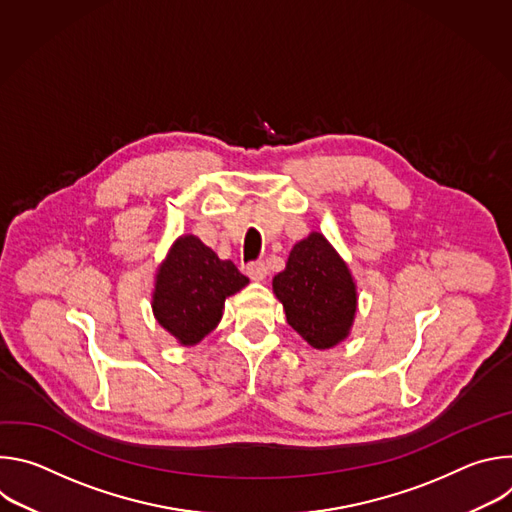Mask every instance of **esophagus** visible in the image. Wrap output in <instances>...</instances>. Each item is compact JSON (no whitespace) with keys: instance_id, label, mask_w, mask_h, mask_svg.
<instances>
[{"instance_id":"34e87169","label":"esophagus","mask_w":512,"mask_h":512,"mask_svg":"<svg viewBox=\"0 0 512 512\" xmlns=\"http://www.w3.org/2000/svg\"><path fill=\"white\" fill-rule=\"evenodd\" d=\"M247 275L253 279V281H263L265 275H267V265L265 261H251L247 267H245Z\"/></svg>"}]
</instances>
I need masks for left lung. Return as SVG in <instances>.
Segmentation results:
<instances>
[{"instance_id":"obj_1","label":"left lung","mask_w":512,"mask_h":512,"mask_svg":"<svg viewBox=\"0 0 512 512\" xmlns=\"http://www.w3.org/2000/svg\"><path fill=\"white\" fill-rule=\"evenodd\" d=\"M273 294L287 324L318 350L336 346L352 328L356 283L322 233L294 245L285 269L273 277Z\"/></svg>"}]
</instances>
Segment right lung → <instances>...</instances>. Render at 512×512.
Instances as JSON below:
<instances>
[{"label":"right lung","instance_id":"obj_1","mask_svg":"<svg viewBox=\"0 0 512 512\" xmlns=\"http://www.w3.org/2000/svg\"><path fill=\"white\" fill-rule=\"evenodd\" d=\"M249 283L198 237H180L156 273L154 316L180 344H198L223 318L225 300Z\"/></svg>","mask_w":512,"mask_h":512}]
</instances>
